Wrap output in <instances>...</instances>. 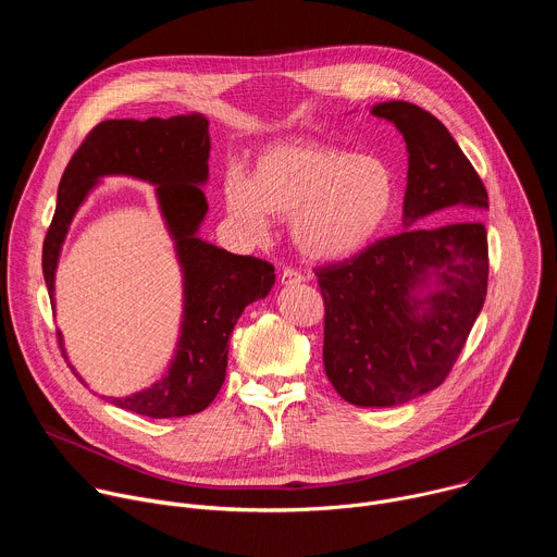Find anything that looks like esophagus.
Masks as SVG:
<instances>
[{
  "mask_svg": "<svg viewBox=\"0 0 557 557\" xmlns=\"http://www.w3.org/2000/svg\"><path fill=\"white\" fill-rule=\"evenodd\" d=\"M280 282H282V286H295V284L304 282V275L295 269H284L280 275Z\"/></svg>",
  "mask_w": 557,
  "mask_h": 557,
  "instance_id": "34e87169",
  "label": "esophagus"
}]
</instances>
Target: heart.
<instances>
[{"label":"heart","instance_id":"b5f03b06","mask_svg":"<svg viewBox=\"0 0 557 557\" xmlns=\"http://www.w3.org/2000/svg\"><path fill=\"white\" fill-rule=\"evenodd\" d=\"M222 194L228 218L256 240L269 235L273 215H288L290 237L304 258L337 262L381 233L394 209L396 181L374 153L288 138L256 156L251 176L228 170Z\"/></svg>","mask_w":557,"mask_h":557}]
</instances>
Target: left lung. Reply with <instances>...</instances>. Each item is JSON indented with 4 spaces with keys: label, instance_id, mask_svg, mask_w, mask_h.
Instances as JSON below:
<instances>
[{
    "label": "left lung",
    "instance_id": "8db88e82",
    "mask_svg": "<svg viewBox=\"0 0 557 557\" xmlns=\"http://www.w3.org/2000/svg\"><path fill=\"white\" fill-rule=\"evenodd\" d=\"M408 149L404 231L342 264L317 271L326 304L324 368L344 401L392 408L432 392L449 374L487 295L490 209L483 181L447 127L423 108H370ZM434 212L470 220L423 230Z\"/></svg>",
    "mask_w": 557,
    "mask_h": 557
}]
</instances>
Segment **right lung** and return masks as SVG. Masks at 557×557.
I'll return each instance as SVG.
<instances>
[{
  "instance_id": "right-lung-1",
  "label": "right lung",
  "mask_w": 557,
  "mask_h": 557,
  "mask_svg": "<svg viewBox=\"0 0 557 557\" xmlns=\"http://www.w3.org/2000/svg\"><path fill=\"white\" fill-rule=\"evenodd\" d=\"M209 121L202 114L99 123L61 176L57 209L44 243V280L52 310H57L54 277L61 249L76 211L92 189L108 176H129L153 185L183 273L178 342L165 374L149 387L127 396H103L108 404L149 419L189 417L211 406L224 383L235 322L275 284V269L269 262L233 256L198 235L209 211L202 191L209 181ZM59 344L74 376L88 385L70 363L61 333Z\"/></svg>"
}]
</instances>
